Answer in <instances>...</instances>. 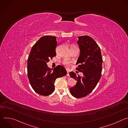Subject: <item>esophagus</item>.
<instances>
[{"instance_id":"34e87169","label":"esophagus","mask_w":128,"mask_h":128,"mask_svg":"<svg viewBox=\"0 0 128 128\" xmlns=\"http://www.w3.org/2000/svg\"><path fill=\"white\" fill-rule=\"evenodd\" d=\"M67 76L69 77V71H67Z\"/></svg>"}]
</instances>
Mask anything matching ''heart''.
<instances>
[{"instance_id": "1", "label": "heart", "mask_w": 128, "mask_h": 128, "mask_svg": "<svg viewBox=\"0 0 128 128\" xmlns=\"http://www.w3.org/2000/svg\"><path fill=\"white\" fill-rule=\"evenodd\" d=\"M76 48V46H72V47H71V48ZM63 64H64V65H68L69 64V62H68V61H64V62H63Z\"/></svg>"}]
</instances>
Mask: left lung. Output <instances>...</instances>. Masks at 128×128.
Wrapping results in <instances>:
<instances>
[{"mask_svg": "<svg viewBox=\"0 0 128 128\" xmlns=\"http://www.w3.org/2000/svg\"><path fill=\"white\" fill-rule=\"evenodd\" d=\"M78 38L80 54L76 69L82 72L84 76H76L74 72H70V76L77 81L76 85L70 88V92L74 97L80 98L90 94L97 86L101 76L103 60L100 48L92 38L85 35Z\"/></svg>", "mask_w": 128, "mask_h": 128, "instance_id": "8db88e82", "label": "left lung"}]
</instances>
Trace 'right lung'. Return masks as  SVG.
Segmentation results:
<instances>
[{
    "instance_id": "obj_1",
    "label": "right lung",
    "mask_w": 128,
    "mask_h": 128,
    "mask_svg": "<svg viewBox=\"0 0 128 128\" xmlns=\"http://www.w3.org/2000/svg\"><path fill=\"white\" fill-rule=\"evenodd\" d=\"M56 37L44 36L32 46L27 61V74L30 84L36 93L50 95L54 90V83L57 78L67 74L65 68L58 65L53 69L48 67L50 59L56 55Z\"/></svg>"
}]
</instances>
